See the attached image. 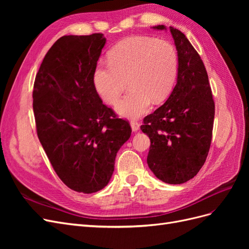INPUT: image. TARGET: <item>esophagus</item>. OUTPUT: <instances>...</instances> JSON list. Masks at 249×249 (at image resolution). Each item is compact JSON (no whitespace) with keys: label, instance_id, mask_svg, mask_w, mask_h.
<instances>
[{"label":"esophagus","instance_id":"1","mask_svg":"<svg viewBox=\"0 0 249 249\" xmlns=\"http://www.w3.org/2000/svg\"><path fill=\"white\" fill-rule=\"evenodd\" d=\"M131 126H132V130H133V132H137V131H139V129H140V124L137 123V122H135V120H131Z\"/></svg>","mask_w":249,"mask_h":249}]
</instances>
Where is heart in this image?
Instances as JSON below:
<instances>
[{
  "label": "heart",
  "instance_id": "1",
  "mask_svg": "<svg viewBox=\"0 0 249 249\" xmlns=\"http://www.w3.org/2000/svg\"><path fill=\"white\" fill-rule=\"evenodd\" d=\"M178 55L166 40L149 36H132L118 42L108 54V63H99L93 85L104 102L113 105L122 95L125 81L131 89L116 105L119 115L138 118L152 103L163 102L175 85Z\"/></svg>",
  "mask_w": 249,
  "mask_h": 249
}]
</instances>
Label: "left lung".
I'll use <instances>...</instances> for the list:
<instances>
[{
	"instance_id": "obj_1",
	"label": "left lung",
	"mask_w": 249,
	"mask_h": 249,
	"mask_svg": "<svg viewBox=\"0 0 249 249\" xmlns=\"http://www.w3.org/2000/svg\"><path fill=\"white\" fill-rule=\"evenodd\" d=\"M166 30L163 25L153 27ZM178 51L177 84L168 100L143 119L150 139L148 167L164 183L183 184L205 164L212 140L215 103L205 64L187 37L169 27Z\"/></svg>"
}]
</instances>
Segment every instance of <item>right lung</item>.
<instances>
[{
    "mask_svg": "<svg viewBox=\"0 0 249 249\" xmlns=\"http://www.w3.org/2000/svg\"><path fill=\"white\" fill-rule=\"evenodd\" d=\"M105 43L102 33L62 36L44 56L34 82L37 136L60 179L83 193L108 185L116 154L132 133L93 85Z\"/></svg>",
    "mask_w": 249,
    "mask_h": 249,
    "instance_id": "1",
    "label": "right lung"
}]
</instances>
